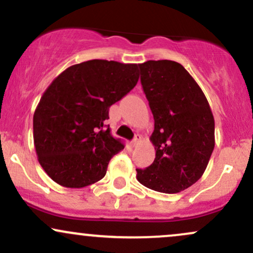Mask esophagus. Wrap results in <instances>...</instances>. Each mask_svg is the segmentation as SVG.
<instances>
[{
	"label": "esophagus",
	"mask_w": 253,
	"mask_h": 253,
	"mask_svg": "<svg viewBox=\"0 0 253 253\" xmlns=\"http://www.w3.org/2000/svg\"><path fill=\"white\" fill-rule=\"evenodd\" d=\"M140 140H141V135L140 134H136L134 136V139H133V140H132V146H136V145L140 143Z\"/></svg>",
	"instance_id": "esophagus-1"
}]
</instances>
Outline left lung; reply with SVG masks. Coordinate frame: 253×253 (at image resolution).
<instances>
[{
  "instance_id": "1",
  "label": "left lung",
  "mask_w": 253,
  "mask_h": 253,
  "mask_svg": "<svg viewBox=\"0 0 253 253\" xmlns=\"http://www.w3.org/2000/svg\"><path fill=\"white\" fill-rule=\"evenodd\" d=\"M140 81L155 119L156 158L136 179L149 189L176 194L201 178L215 145L214 117L190 74L172 60L139 64Z\"/></svg>"
}]
</instances>
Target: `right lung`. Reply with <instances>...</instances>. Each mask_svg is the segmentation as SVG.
Returning <instances> with one entry per match:
<instances>
[{
    "mask_svg": "<svg viewBox=\"0 0 253 253\" xmlns=\"http://www.w3.org/2000/svg\"><path fill=\"white\" fill-rule=\"evenodd\" d=\"M138 66L88 60L64 70L45 90L33 117L34 147L42 169L58 184L96 183L124 149L104 121L109 107L138 83Z\"/></svg>",
    "mask_w": 253,
    "mask_h": 253,
    "instance_id": "1",
    "label": "right lung"
}]
</instances>
